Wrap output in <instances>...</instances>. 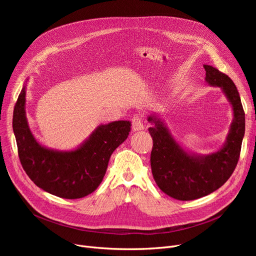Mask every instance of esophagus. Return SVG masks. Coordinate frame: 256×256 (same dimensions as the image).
<instances>
[{"label": "esophagus", "mask_w": 256, "mask_h": 256, "mask_svg": "<svg viewBox=\"0 0 256 256\" xmlns=\"http://www.w3.org/2000/svg\"><path fill=\"white\" fill-rule=\"evenodd\" d=\"M132 128L134 130V132H137V130H141L144 128L143 126V119L140 115L136 114L134 115L132 118Z\"/></svg>", "instance_id": "1"}]
</instances>
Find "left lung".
<instances>
[{
  "instance_id": "left-lung-1",
  "label": "left lung",
  "mask_w": 256,
  "mask_h": 256,
  "mask_svg": "<svg viewBox=\"0 0 256 256\" xmlns=\"http://www.w3.org/2000/svg\"><path fill=\"white\" fill-rule=\"evenodd\" d=\"M206 80L221 87L232 104L234 119L225 145L217 152L204 156L184 152L156 116L148 130L152 138L150 165L158 186L168 196L182 201L194 200L218 190L232 176L240 154L245 134V112L232 80L212 65H204Z\"/></svg>"
}]
</instances>
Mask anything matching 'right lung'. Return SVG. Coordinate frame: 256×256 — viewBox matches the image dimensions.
<instances>
[{"mask_svg": "<svg viewBox=\"0 0 256 256\" xmlns=\"http://www.w3.org/2000/svg\"><path fill=\"white\" fill-rule=\"evenodd\" d=\"M22 87L13 111L14 132L20 164L26 176L46 192L65 199L85 197L102 182L109 160L126 140L130 122L126 120L98 126L90 138L74 152H56L40 145L26 122Z\"/></svg>", "mask_w": 256, "mask_h": 256, "instance_id": "add662e5", "label": "right lung"}]
</instances>
